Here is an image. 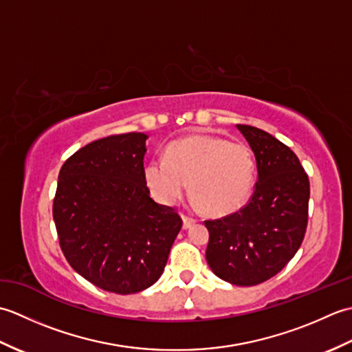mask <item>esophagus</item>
<instances>
[{
	"instance_id": "1",
	"label": "esophagus",
	"mask_w": 352,
	"mask_h": 352,
	"mask_svg": "<svg viewBox=\"0 0 352 352\" xmlns=\"http://www.w3.org/2000/svg\"><path fill=\"white\" fill-rule=\"evenodd\" d=\"M182 218H183V228H184V230H186V228H190V227L193 226V223L197 222L195 218H190V216H186V214H183Z\"/></svg>"
}]
</instances>
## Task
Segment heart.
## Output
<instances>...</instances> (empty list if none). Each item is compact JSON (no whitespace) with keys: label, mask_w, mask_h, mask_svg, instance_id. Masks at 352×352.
<instances>
[{"label":"heart","mask_w":352,"mask_h":352,"mask_svg":"<svg viewBox=\"0 0 352 352\" xmlns=\"http://www.w3.org/2000/svg\"><path fill=\"white\" fill-rule=\"evenodd\" d=\"M153 197L163 204L180 201L188 183L192 198L208 216L222 218L248 203L256 182V162L250 146L212 134H195L172 142L166 157L145 166Z\"/></svg>","instance_id":"1"}]
</instances>
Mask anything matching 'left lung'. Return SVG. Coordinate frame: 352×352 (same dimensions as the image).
I'll list each match as a JSON object with an SVG mask.
<instances>
[{
    "instance_id": "1",
    "label": "left lung",
    "mask_w": 352,
    "mask_h": 352,
    "mask_svg": "<svg viewBox=\"0 0 352 352\" xmlns=\"http://www.w3.org/2000/svg\"><path fill=\"white\" fill-rule=\"evenodd\" d=\"M237 129L256 155L257 183L248 204L206 221L207 263L236 286H256L278 274L304 241L310 183L296 154L272 134L251 125Z\"/></svg>"
}]
</instances>
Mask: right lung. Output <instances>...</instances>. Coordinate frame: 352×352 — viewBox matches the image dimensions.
Wrapping results in <instances>:
<instances>
[{
    "label": "right lung",
    "instance_id": "right-lung-1",
    "mask_svg": "<svg viewBox=\"0 0 352 352\" xmlns=\"http://www.w3.org/2000/svg\"><path fill=\"white\" fill-rule=\"evenodd\" d=\"M144 133L92 142L63 163L52 203L60 248L102 290L138 294L160 278L183 221L145 180Z\"/></svg>",
    "mask_w": 352,
    "mask_h": 352
}]
</instances>
